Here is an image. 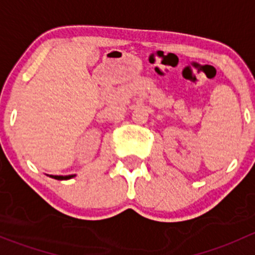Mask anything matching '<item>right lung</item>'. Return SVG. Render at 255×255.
Here are the masks:
<instances>
[{
	"label": "right lung",
	"instance_id": "right-lung-1",
	"mask_svg": "<svg viewBox=\"0 0 255 255\" xmlns=\"http://www.w3.org/2000/svg\"><path fill=\"white\" fill-rule=\"evenodd\" d=\"M51 177H54V179H56V180H68V179H71V177H74V175H66V176L51 175Z\"/></svg>",
	"mask_w": 255,
	"mask_h": 255
}]
</instances>
